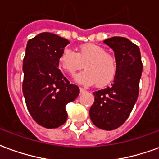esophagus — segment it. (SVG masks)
<instances>
[{
    "label": "esophagus",
    "instance_id": "1",
    "mask_svg": "<svg viewBox=\"0 0 159 159\" xmlns=\"http://www.w3.org/2000/svg\"><path fill=\"white\" fill-rule=\"evenodd\" d=\"M80 92L81 93H84V92H86V90L84 89L83 88H80Z\"/></svg>",
    "mask_w": 159,
    "mask_h": 159
}]
</instances>
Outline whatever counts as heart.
Returning a JSON list of instances; mask_svg holds the SVG:
<instances>
[{"label":"heart","instance_id":"obj_1","mask_svg":"<svg viewBox=\"0 0 159 159\" xmlns=\"http://www.w3.org/2000/svg\"><path fill=\"white\" fill-rule=\"evenodd\" d=\"M60 68L68 75L73 76L83 67V70L76 76V81L82 84H94L99 88L108 86L116 78L118 71L117 59L107 52L103 47L93 43L82 44L77 52L64 49L59 57Z\"/></svg>","mask_w":159,"mask_h":159}]
</instances>
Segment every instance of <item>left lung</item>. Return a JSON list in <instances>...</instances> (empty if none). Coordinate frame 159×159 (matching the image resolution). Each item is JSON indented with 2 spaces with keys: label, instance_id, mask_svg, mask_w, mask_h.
I'll use <instances>...</instances> for the list:
<instances>
[{
  "label": "left lung",
  "instance_id": "left-lung-1",
  "mask_svg": "<svg viewBox=\"0 0 159 159\" xmlns=\"http://www.w3.org/2000/svg\"><path fill=\"white\" fill-rule=\"evenodd\" d=\"M104 43L113 49L118 71L111 86L93 93L89 115L96 127L113 130L123 124L136 102L142 62L139 47L125 37H111Z\"/></svg>",
  "mask_w": 159,
  "mask_h": 159
}]
</instances>
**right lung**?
<instances>
[{"label": "right lung", "mask_w": 159, "mask_h": 159, "mask_svg": "<svg viewBox=\"0 0 159 159\" xmlns=\"http://www.w3.org/2000/svg\"><path fill=\"white\" fill-rule=\"evenodd\" d=\"M70 42L49 32L28 41L23 60V93L30 116L47 129L61 126L67 119L66 106L80 90L59 69V57Z\"/></svg>", "instance_id": "obj_1"}]
</instances>
